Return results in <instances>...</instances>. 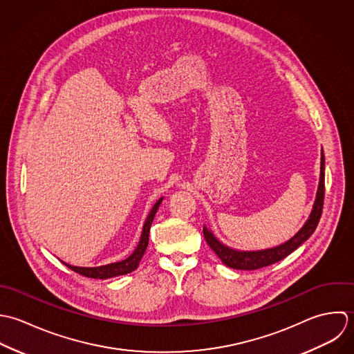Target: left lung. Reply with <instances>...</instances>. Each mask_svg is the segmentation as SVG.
I'll return each mask as SVG.
<instances>
[{
	"label": "left lung",
	"instance_id": "obj_1",
	"mask_svg": "<svg viewBox=\"0 0 354 354\" xmlns=\"http://www.w3.org/2000/svg\"><path fill=\"white\" fill-rule=\"evenodd\" d=\"M323 203H324V154L322 150V162H320V182L317 187L316 200L313 204V209L309 214V218L305 221L302 228L287 242H284L279 246L264 249V250H254V252H242L235 250L224 243H221L212 232L204 227V236L207 243L213 252L217 254V257L221 260L223 264H225L230 268L234 270H259L271 264H275L278 261L287 257L290 253H292L295 249H298L316 230L319 220L323 212Z\"/></svg>",
	"mask_w": 354,
	"mask_h": 354
}]
</instances>
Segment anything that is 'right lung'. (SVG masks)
I'll return each mask as SVG.
<instances>
[{
	"label": "right lung",
	"instance_id": "1",
	"mask_svg": "<svg viewBox=\"0 0 354 354\" xmlns=\"http://www.w3.org/2000/svg\"><path fill=\"white\" fill-rule=\"evenodd\" d=\"M162 198H160L154 207L151 208V211L149 213L145 224H143V230H142L141 239L140 243L137 246V249L134 250V253L127 257L126 260H122L119 263H112L108 266H101V267H93V268H84V267H73L66 264L68 268H71L72 271H75L76 274L86 277V278H93V279H108V278H113V277H119V275H126L133 272L134 270L138 268L140 261H141L143 253L146 252L147 243H149V231H150V225L151 221L154 218V214L157 212L160 204H161Z\"/></svg>",
	"mask_w": 354,
	"mask_h": 354
}]
</instances>
